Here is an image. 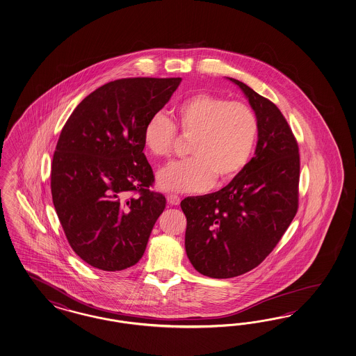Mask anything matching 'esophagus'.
<instances>
[{
	"mask_svg": "<svg viewBox=\"0 0 356 356\" xmlns=\"http://www.w3.org/2000/svg\"><path fill=\"white\" fill-rule=\"evenodd\" d=\"M167 202L171 204V206H179L180 204V197H177V195H175V194H168L167 195Z\"/></svg>",
	"mask_w": 356,
	"mask_h": 356,
	"instance_id": "34e87169",
	"label": "esophagus"
}]
</instances>
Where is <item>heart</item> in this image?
Here are the masks:
<instances>
[{
	"mask_svg": "<svg viewBox=\"0 0 356 356\" xmlns=\"http://www.w3.org/2000/svg\"><path fill=\"white\" fill-rule=\"evenodd\" d=\"M175 122L161 112L149 117L143 144L150 156L172 153L177 132L191 138V156L162 168L156 182L165 191H206L241 174L251 159L259 135V121L251 108L241 102L200 92L185 97L174 109Z\"/></svg>",
	"mask_w": 356,
	"mask_h": 356,
	"instance_id": "heart-1",
	"label": "heart"
}]
</instances>
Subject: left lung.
Listing matches in <instances>:
<instances>
[{
	"label": "left lung",
	"instance_id": "left-lung-1",
	"mask_svg": "<svg viewBox=\"0 0 356 356\" xmlns=\"http://www.w3.org/2000/svg\"><path fill=\"white\" fill-rule=\"evenodd\" d=\"M259 121L254 156L221 191L181 200L185 250L194 269L216 279L254 269L277 247L298 209V144L277 105L241 81Z\"/></svg>",
	"mask_w": 356,
	"mask_h": 356
}]
</instances>
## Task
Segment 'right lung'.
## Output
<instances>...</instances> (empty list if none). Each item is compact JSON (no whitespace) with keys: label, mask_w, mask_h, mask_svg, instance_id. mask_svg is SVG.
<instances>
[{"label":"right lung","mask_w":356,"mask_h":356,"mask_svg":"<svg viewBox=\"0 0 356 356\" xmlns=\"http://www.w3.org/2000/svg\"><path fill=\"white\" fill-rule=\"evenodd\" d=\"M181 79H115L86 96L65 122L51 165L54 207L72 250L96 269L120 271L143 257L165 207L144 154L149 117Z\"/></svg>","instance_id":"1"}]
</instances>
